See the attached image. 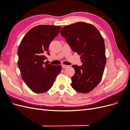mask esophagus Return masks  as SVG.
I'll use <instances>...</instances> for the list:
<instances>
[{
	"mask_svg": "<svg viewBox=\"0 0 130 130\" xmlns=\"http://www.w3.org/2000/svg\"><path fill=\"white\" fill-rule=\"evenodd\" d=\"M62 68H63V69H65V68H68V66H67V65L63 64V65L62 66Z\"/></svg>",
	"mask_w": 130,
	"mask_h": 130,
	"instance_id": "34e87169",
	"label": "esophagus"
}]
</instances>
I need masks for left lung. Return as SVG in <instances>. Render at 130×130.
<instances>
[{"label": "left lung", "instance_id": "1", "mask_svg": "<svg viewBox=\"0 0 130 130\" xmlns=\"http://www.w3.org/2000/svg\"><path fill=\"white\" fill-rule=\"evenodd\" d=\"M72 50L80 55L82 66L73 65L72 88L81 93L90 92L100 83L106 62L103 36L96 27L85 22L66 25L61 30Z\"/></svg>", "mask_w": 130, "mask_h": 130}]
</instances>
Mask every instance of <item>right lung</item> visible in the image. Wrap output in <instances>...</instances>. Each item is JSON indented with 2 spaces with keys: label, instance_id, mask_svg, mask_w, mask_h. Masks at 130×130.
Returning <instances> with one entry per match:
<instances>
[{
  "label": "right lung",
  "instance_id": "add662e5",
  "mask_svg": "<svg viewBox=\"0 0 130 130\" xmlns=\"http://www.w3.org/2000/svg\"><path fill=\"white\" fill-rule=\"evenodd\" d=\"M61 26L39 25L30 30L18 49V66L23 81L31 90L37 93L52 88L62 66L47 64L45 55H49L50 43L60 32Z\"/></svg>",
  "mask_w": 130,
  "mask_h": 130
}]
</instances>
